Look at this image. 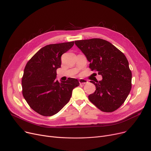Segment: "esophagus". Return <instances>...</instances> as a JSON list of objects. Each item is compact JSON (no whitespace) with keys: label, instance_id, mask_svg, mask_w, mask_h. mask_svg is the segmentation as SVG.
<instances>
[{"label":"esophagus","instance_id":"obj_1","mask_svg":"<svg viewBox=\"0 0 151 151\" xmlns=\"http://www.w3.org/2000/svg\"><path fill=\"white\" fill-rule=\"evenodd\" d=\"M78 82H79L80 84H85V83H86L88 82V81L85 79L80 78L79 81H78Z\"/></svg>","mask_w":151,"mask_h":151}]
</instances>
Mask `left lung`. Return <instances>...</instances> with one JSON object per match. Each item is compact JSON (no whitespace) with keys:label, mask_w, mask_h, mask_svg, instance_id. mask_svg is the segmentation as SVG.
Listing matches in <instances>:
<instances>
[{"label":"left lung","mask_w":151,"mask_h":151,"mask_svg":"<svg viewBox=\"0 0 151 151\" xmlns=\"http://www.w3.org/2000/svg\"><path fill=\"white\" fill-rule=\"evenodd\" d=\"M75 44L90 62L91 70L102 76L101 81H90L96 86V91L88 99L102 111L117 110L132 88V72L127 58L111 43L102 39L78 40Z\"/></svg>","instance_id":"obj_1"}]
</instances>
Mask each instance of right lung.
I'll return each mask as SVG.
<instances>
[{"mask_svg": "<svg viewBox=\"0 0 151 151\" xmlns=\"http://www.w3.org/2000/svg\"><path fill=\"white\" fill-rule=\"evenodd\" d=\"M74 42L49 44L42 47L26 64L22 78V94L34 111L50 116L60 111L69 101L78 80L68 78L60 83L57 69L61 57L74 46Z\"/></svg>", "mask_w": 151, "mask_h": 151, "instance_id": "obj_1", "label": "right lung"}]
</instances>
